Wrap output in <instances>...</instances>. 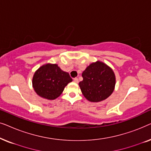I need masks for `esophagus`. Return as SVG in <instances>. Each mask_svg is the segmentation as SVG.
<instances>
[{"label": "esophagus", "instance_id": "34e87169", "mask_svg": "<svg viewBox=\"0 0 151 151\" xmlns=\"http://www.w3.org/2000/svg\"><path fill=\"white\" fill-rule=\"evenodd\" d=\"M73 81L75 82L76 83H78V82H79V80H78V78H73Z\"/></svg>", "mask_w": 151, "mask_h": 151}]
</instances>
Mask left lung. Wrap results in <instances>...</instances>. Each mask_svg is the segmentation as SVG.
Here are the masks:
<instances>
[{"instance_id": "obj_1", "label": "left lung", "mask_w": 151, "mask_h": 151, "mask_svg": "<svg viewBox=\"0 0 151 151\" xmlns=\"http://www.w3.org/2000/svg\"><path fill=\"white\" fill-rule=\"evenodd\" d=\"M83 80L79 86L88 101L98 102L106 100L113 92L115 76L111 67L100 61L93 63L82 74Z\"/></svg>"}]
</instances>
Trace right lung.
Returning <instances> with one entry per match:
<instances>
[{
  "label": "right lung",
  "mask_w": 151,
  "mask_h": 151,
  "mask_svg": "<svg viewBox=\"0 0 151 151\" xmlns=\"http://www.w3.org/2000/svg\"><path fill=\"white\" fill-rule=\"evenodd\" d=\"M72 78L56 64H46L35 72L32 79L34 89L39 96L47 100H55L60 96Z\"/></svg>",
  "instance_id": "right-lung-1"
}]
</instances>
